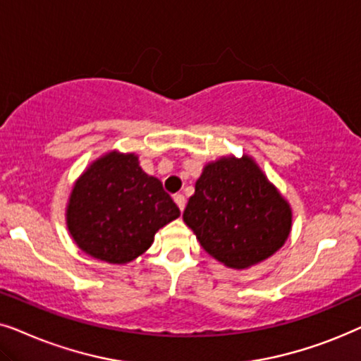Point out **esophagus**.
<instances>
[{"instance_id": "34e87169", "label": "esophagus", "mask_w": 361, "mask_h": 361, "mask_svg": "<svg viewBox=\"0 0 361 361\" xmlns=\"http://www.w3.org/2000/svg\"><path fill=\"white\" fill-rule=\"evenodd\" d=\"M173 200H175V203L178 204V208H180V211H183L185 209V206H186V198L183 195H175L173 196Z\"/></svg>"}]
</instances>
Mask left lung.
<instances>
[{
    "label": "left lung",
    "mask_w": 361,
    "mask_h": 361,
    "mask_svg": "<svg viewBox=\"0 0 361 361\" xmlns=\"http://www.w3.org/2000/svg\"><path fill=\"white\" fill-rule=\"evenodd\" d=\"M183 221L216 261L246 269L284 246L292 209L251 157H223L203 168Z\"/></svg>",
    "instance_id": "left-lung-1"
}]
</instances>
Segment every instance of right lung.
I'll list each match as a JSON object with an SVG mask.
<instances>
[{
  "label": "right lung",
  "mask_w": 361,
  "mask_h": 361,
  "mask_svg": "<svg viewBox=\"0 0 361 361\" xmlns=\"http://www.w3.org/2000/svg\"><path fill=\"white\" fill-rule=\"evenodd\" d=\"M66 216L72 239L85 254L127 264L152 246L157 231L180 209L161 181L142 170L135 153L110 152L75 181Z\"/></svg>",
  "instance_id": "add662e5"
}]
</instances>
